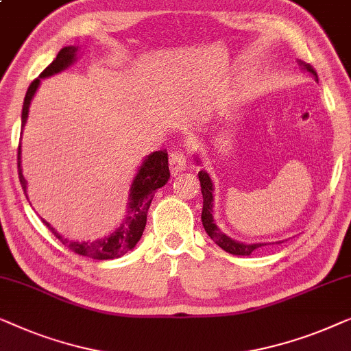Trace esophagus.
Masks as SVG:
<instances>
[{
    "label": "esophagus",
    "mask_w": 351,
    "mask_h": 351,
    "mask_svg": "<svg viewBox=\"0 0 351 351\" xmlns=\"http://www.w3.org/2000/svg\"><path fill=\"white\" fill-rule=\"evenodd\" d=\"M187 169V157L181 151H173L170 154L171 175H180Z\"/></svg>",
    "instance_id": "34e87169"
}]
</instances>
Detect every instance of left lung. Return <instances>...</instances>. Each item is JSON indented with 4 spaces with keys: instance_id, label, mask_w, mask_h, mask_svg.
<instances>
[{
    "instance_id": "obj_1",
    "label": "left lung",
    "mask_w": 351,
    "mask_h": 351,
    "mask_svg": "<svg viewBox=\"0 0 351 351\" xmlns=\"http://www.w3.org/2000/svg\"><path fill=\"white\" fill-rule=\"evenodd\" d=\"M298 65L302 71L310 73L315 77V81H318V75L317 71L313 70L308 63H305L302 60H298ZM197 164H200L199 157H195ZM199 180H200V187H202V195H204V208H202V224L205 227V232L210 235V239L215 241L219 248H223L226 253H230L234 256H250L251 253H254L256 250L263 248V246L267 245H280L283 241H274V243H241V241H237L230 237H227L224 232H221V229L216 226L215 216H213V202H215V186L213 181H211L210 175L206 173L205 170L199 171Z\"/></svg>"
}]
</instances>
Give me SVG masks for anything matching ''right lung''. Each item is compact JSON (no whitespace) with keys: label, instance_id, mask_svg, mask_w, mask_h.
<instances>
[{"label":"right lung","instance_id":"right-lung-1","mask_svg":"<svg viewBox=\"0 0 351 351\" xmlns=\"http://www.w3.org/2000/svg\"><path fill=\"white\" fill-rule=\"evenodd\" d=\"M77 52L79 46H66L60 49V52L57 53L56 60L44 70L39 77L29 84L25 100H23L22 108V132L23 127L27 124L28 119V111L32 100L36 93L41 79L51 77L57 73L65 71L66 68L75 65L77 60ZM17 167H19V180H21L22 189L25 192L27 199V180L23 178L22 173V146L19 145V154H17ZM170 180V170H169V154L165 151H156L152 154L146 156L145 160L141 162L140 169H138L135 178H133L130 189H128V204H127V215L122 219L119 227L112 232V234L103 237V239L93 240V241H73L58 234L53 227L47 223L46 219H43V223L46 224L53 235L66 246L68 250L75 251V253L81 256H87L92 259H116L124 256L127 251L135 248V245L140 241L143 230L146 227V218H147V210L154 197L156 191L160 189L162 186H165Z\"/></svg>","mask_w":351,"mask_h":351}]
</instances>
